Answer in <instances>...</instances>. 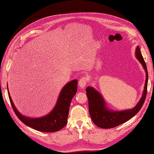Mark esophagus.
I'll return each mask as SVG.
<instances>
[{"label": "esophagus", "mask_w": 154, "mask_h": 154, "mask_svg": "<svg viewBox=\"0 0 154 154\" xmlns=\"http://www.w3.org/2000/svg\"><path fill=\"white\" fill-rule=\"evenodd\" d=\"M88 82V78L87 77H82L80 78V80L79 81V85L81 88H84L87 85V83Z\"/></svg>", "instance_id": "34e87169"}]
</instances>
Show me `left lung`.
Segmentation results:
<instances>
[{
	"mask_svg": "<svg viewBox=\"0 0 154 154\" xmlns=\"http://www.w3.org/2000/svg\"><path fill=\"white\" fill-rule=\"evenodd\" d=\"M135 57L142 65L146 73V79L142 97L133 109L122 111L110 110L107 108L103 97L98 91L92 87H87L86 88L85 91L88 101L89 114L93 122L97 127L103 128H114L130 120L141 109L147 95L148 72L139 46L136 48Z\"/></svg>",
	"mask_w": 154,
	"mask_h": 154,
	"instance_id": "left-lung-1",
	"label": "left lung"
}]
</instances>
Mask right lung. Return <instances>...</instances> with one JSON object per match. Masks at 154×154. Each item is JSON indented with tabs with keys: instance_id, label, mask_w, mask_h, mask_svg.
Segmentation results:
<instances>
[{
	"instance_id": "1",
	"label": "right lung",
	"mask_w": 154,
	"mask_h": 154,
	"mask_svg": "<svg viewBox=\"0 0 154 154\" xmlns=\"http://www.w3.org/2000/svg\"><path fill=\"white\" fill-rule=\"evenodd\" d=\"M7 91L13 110L22 122L40 132H54L60 130L67 122L70 102L77 91V80H72L65 85L52 110L47 116L38 118H30L22 115L14 106L8 87Z\"/></svg>"
}]
</instances>
